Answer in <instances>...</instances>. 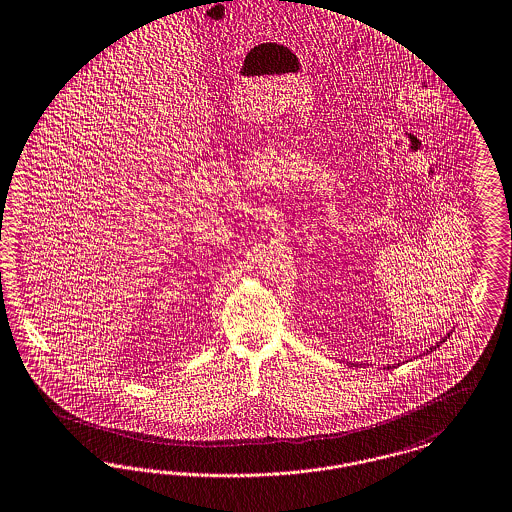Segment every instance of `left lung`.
Listing matches in <instances>:
<instances>
[{"label": "left lung", "mask_w": 512, "mask_h": 512, "mask_svg": "<svg viewBox=\"0 0 512 512\" xmlns=\"http://www.w3.org/2000/svg\"><path fill=\"white\" fill-rule=\"evenodd\" d=\"M448 337H450V335H448ZM448 337H446V339H448ZM446 339H442V341H440V343H444V341H446ZM440 343H436V347H440ZM434 347V348H436ZM427 352H432V348H430V350H427ZM387 368L390 369V366H387Z\"/></svg>", "instance_id": "8db88e82"}]
</instances>
